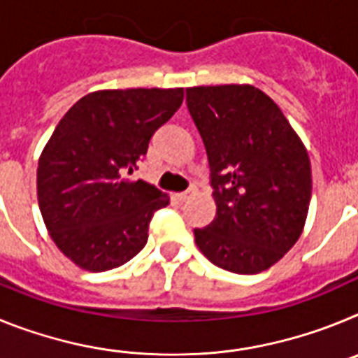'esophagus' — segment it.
<instances>
[{
    "mask_svg": "<svg viewBox=\"0 0 358 358\" xmlns=\"http://www.w3.org/2000/svg\"><path fill=\"white\" fill-rule=\"evenodd\" d=\"M192 194H194V192H192V189H188V192H182V194H177L176 199H177V201H179V202H185V201H188L189 195H192Z\"/></svg>",
    "mask_w": 358,
    "mask_h": 358,
    "instance_id": "34e87169",
    "label": "esophagus"
}]
</instances>
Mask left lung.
<instances>
[{
  "instance_id": "8db88e82",
  "label": "left lung",
  "mask_w": 358,
  "mask_h": 358,
  "mask_svg": "<svg viewBox=\"0 0 358 358\" xmlns=\"http://www.w3.org/2000/svg\"><path fill=\"white\" fill-rule=\"evenodd\" d=\"M186 106L206 148L215 220L194 229L211 264L262 273L301 235L312 195L306 148L280 107L252 85L186 90Z\"/></svg>"
}]
</instances>
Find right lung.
Wrapping results in <instances>:
<instances>
[{
	"instance_id": "right-lung-1",
	"label": "right lung",
	"mask_w": 358,
	"mask_h": 358,
	"mask_svg": "<svg viewBox=\"0 0 358 358\" xmlns=\"http://www.w3.org/2000/svg\"><path fill=\"white\" fill-rule=\"evenodd\" d=\"M182 98L181 87L96 91L55 127L41 154L37 197L53 242L78 267L103 273L145 248L152 217L169 197L125 177Z\"/></svg>"
}]
</instances>
